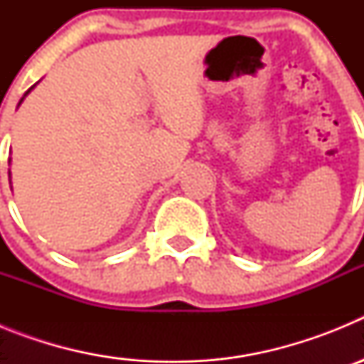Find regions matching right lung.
<instances>
[{"mask_svg": "<svg viewBox=\"0 0 364 364\" xmlns=\"http://www.w3.org/2000/svg\"><path fill=\"white\" fill-rule=\"evenodd\" d=\"M32 87H34V85H32ZM32 87H31V89H32ZM31 89H28V91H27V92H25V96H27V95H28V92H31ZM25 96H23V98H25ZM23 98H21V100H23ZM21 100H19V104H21Z\"/></svg>", "mask_w": 364, "mask_h": 364, "instance_id": "1", "label": "right lung"}]
</instances>
